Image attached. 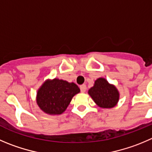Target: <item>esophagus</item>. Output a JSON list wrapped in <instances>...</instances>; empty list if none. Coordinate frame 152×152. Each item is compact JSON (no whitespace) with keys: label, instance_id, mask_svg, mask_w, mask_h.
I'll list each match as a JSON object with an SVG mask.
<instances>
[{"label":"esophagus","instance_id":"esophagus-1","mask_svg":"<svg viewBox=\"0 0 152 152\" xmlns=\"http://www.w3.org/2000/svg\"><path fill=\"white\" fill-rule=\"evenodd\" d=\"M80 91H81V92H85L86 90V86L85 84L81 85V86H80Z\"/></svg>","mask_w":152,"mask_h":152}]
</instances>
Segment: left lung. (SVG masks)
Segmentation results:
<instances>
[{"label": "left lung", "instance_id": "obj_1", "mask_svg": "<svg viewBox=\"0 0 152 152\" xmlns=\"http://www.w3.org/2000/svg\"><path fill=\"white\" fill-rule=\"evenodd\" d=\"M88 94L99 107L110 109L116 106L119 100V92L115 85L110 83L104 77L95 80L94 86L88 90Z\"/></svg>", "mask_w": 152, "mask_h": 152}]
</instances>
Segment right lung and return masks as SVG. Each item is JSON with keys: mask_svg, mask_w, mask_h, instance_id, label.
I'll use <instances>...</instances> for the list:
<instances>
[{"mask_svg": "<svg viewBox=\"0 0 152 152\" xmlns=\"http://www.w3.org/2000/svg\"><path fill=\"white\" fill-rule=\"evenodd\" d=\"M80 92L75 83L58 78L48 79L37 92V105L48 115H60L66 111L72 98Z\"/></svg>", "mask_w": 152, "mask_h": 152, "instance_id": "add662e5", "label": "right lung"}]
</instances>
